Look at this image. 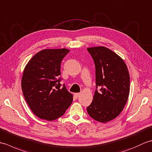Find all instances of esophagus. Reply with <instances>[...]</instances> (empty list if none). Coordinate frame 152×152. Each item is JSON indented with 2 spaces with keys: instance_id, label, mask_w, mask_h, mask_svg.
Masks as SVG:
<instances>
[{
  "instance_id": "obj_1",
  "label": "esophagus",
  "mask_w": 152,
  "mask_h": 152,
  "mask_svg": "<svg viewBox=\"0 0 152 152\" xmlns=\"http://www.w3.org/2000/svg\"><path fill=\"white\" fill-rule=\"evenodd\" d=\"M74 96H75L76 98H78V97H79V96H80V93H74Z\"/></svg>"
}]
</instances>
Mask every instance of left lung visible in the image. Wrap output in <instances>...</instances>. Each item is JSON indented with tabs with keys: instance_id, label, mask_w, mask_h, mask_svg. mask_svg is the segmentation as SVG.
Instances as JSON below:
<instances>
[{
	"instance_id": "1",
	"label": "left lung",
	"mask_w": 152,
	"mask_h": 152,
	"mask_svg": "<svg viewBox=\"0 0 152 152\" xmlns=\"http://www.w3.org/2000/svg\"><path fill=\"white\" fill-rule=\"evenodd\" d=\"M87 50L94 60L96 78V91L87 111L95 120L106 123L118 116L127 103L129 73L122 58L108 48L98 46Z\"/></svg>"
}]
</instances>
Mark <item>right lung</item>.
<instances>
[{"label":"right lung","mask_w":152,"mask_h":152,"mask_svg":"<svg viewBox=\"0 0 152 152\" xmlns=\"http://www.w3.org/2000/svg\"><path fill=\"white\" fill-rule=\"evenodd\" d=\"M69 51L66 48L42 50L25 67L22 91L31 110L40 119L60 118L72 102L73 95L59 83L61 61Z\"/></svg>","instance_id":"1"}]
</instances>
